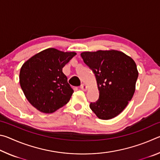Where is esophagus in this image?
Wrapping results in <instances>:
<instances>
[{
    "label": "esophagus",
    "mask_w": 160,
    "mask_h": 160,
    "mask_svg": "<svg viewBox=\"0 0 160 160\" xmlns=\"http://www.w3.org/2000/svg\"><path fill=\"white\" fill-rule=\"evenodd\" d=\"M80 88L82 90H85L86 88H87V87H86L85 85H84V84H82V85H81L80 86Z\"/></svg>",
    "instance_id": "1"
}]
</instances>
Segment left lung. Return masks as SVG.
Returning <instances> with one entry per match:
<instances>
[{
    "instance_id": "8db88e82",
    "label": "left lung",
    "mask_w": 160,
    "mask_h": 160,
    "mask_svg": "<svg viewBox=\"0 0 160 160\" xmlns=\"http://www.w3.org/2000/svg\"><path fill=\"white\" fill-rule=\"evenodd\" d=\"M95 75L99 99L90 109L97 117L108 120L123 112L135 90L138 72L135 61L118 51H97L80 54Z\"/></svg>"
}]
</instances>
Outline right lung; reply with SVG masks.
<instances>
[{
	"label": "right lung",
	"instance_id": "1",
	"mask_svg": "<svg viewBox=\"0 0 160 160\" xmlns=\"http://www.w3.org/2000/svg\"><path fill=\"white\" fill-rule=\"evenodd\" d=\"M75 55V52L49 48L22 65L20 72L21 88L37 110L53 113L69 102L74 91L62 69Z\"/></svg>",
	"mask_w": 160,
	"mask_h": 160
}]
</instances>
